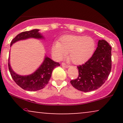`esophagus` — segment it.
<instances>
[{
  "mask_svg": "<svg viewBox=\"0 0 123 123\" xmlns=\"http://www.w3.org/2000/svg\"><path fill=\"white\" fill-rule=\"evenodd\" d=\"M62 66L63 67H64V68H68V65L65 62L62 63Z\"/></svg>",
  "mask_w": 123,
  "mask_h": 123,
  "instance_id": "1",
  "label": "esophagus"
}]
</instances>
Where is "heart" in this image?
<instances>
[{"instance_id":"heart-1","label":"heart","mask_w":123,"mask_h":123,"mask_svg":"<svg viewBox=\"0 0 123 123\" xmlns=\"http://www.w3.org/2000/svg\"><path fill=\"white\" fill-rule=\"evenodd\" d=\"M95 49V42L91 37L74 35L62 36L58 43L52 46V53L61 60L69 54V58L74 64L80 65L90 58Z\"/></svg>"}]
</instances>
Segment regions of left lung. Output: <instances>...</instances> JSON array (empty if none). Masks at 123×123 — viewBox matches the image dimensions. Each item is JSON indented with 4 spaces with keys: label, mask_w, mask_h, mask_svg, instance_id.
<instances>
[{
    "label": "left lung",
    "mask_w": 123,
    "mask_h": 123,
    "mask_svg": "<svg viewBox=\"0 0 123 123\" xmlns=\"http://www.w3.org/2000/svg\"><path fill=\"white\" fill-rule=\"evenodd\" d=\"M111 47L106 40L98 41V47L86 62L77 66L79 76L70 81L73 87L83 92L94 91L106 81L111 69Z\"/></svg>",
    "instance_id": "left-lung-1"
}]
</instances>
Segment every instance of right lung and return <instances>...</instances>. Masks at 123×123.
<instances>
[{"mask_svg": "<svg viewBox=\"0 0 123 123\" xmlns=\"http://www.w3.org/2000/svg\"><path fill=\"white\" fill-rule=\"evenodd\" d=\"M38 29H33L30 31H25L17 35L11 42V46L15 42L29 37L40 39L43 36L38 32ZM60 63L51 60L49 57L45 58L42 65L35 72L29 76H19L12 71L9 62L8 66L12 79L21 88L29 91L40 90L46 87L49 83L52 72L57 66H60Z\"/></svg>", "mask_w": 123, "mask_h": 123, "instance_id": "add662e5", "label": "right lung"}]
</instances>
